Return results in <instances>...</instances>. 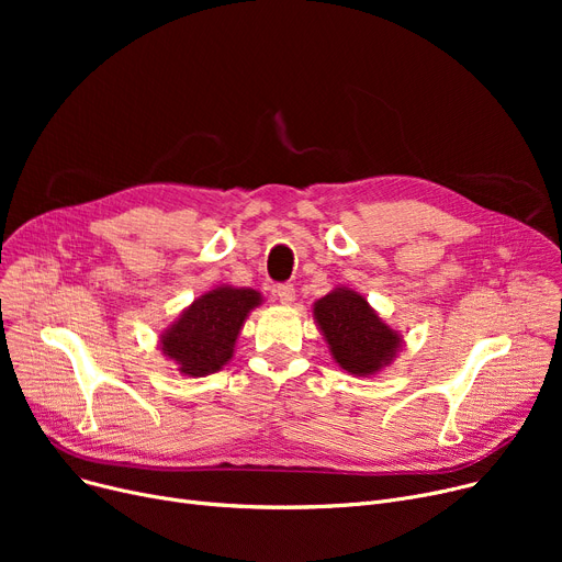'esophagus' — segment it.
I'll list each match as a JSON object with an SVG mask.
<instances>
[{
    "label": "esophagus",
    "mask_w": 562,
    "mask_h": 562,
    "mask_svg": "<svg viewBox=\"0 0 562 562\" xmlns=\"http://www.w3.org/2000/svg\"><path fill=\"white\" fill-rule=\"evenodd\" d=\"M273 296H276V299H278L280 303L289 305V303H293V301H296V286H293V284H289V282L276 284V286H273Z\"/></svg>",
    "instance_id": "1"
}]
</instances>
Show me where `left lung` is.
<instances>
[{"label": "left lung", "mask_w": 562, "mask_h": 562, "mask_svg": "<svg viewBox=\"0 0 562 562\" xmlns=\"http://www.w3.org/2000/svg\"><path fill=\"white\" fill-rule=\"evenodd\" d=\"M314 316L341 369L369 375L387 364L401 337L378 318L367 299L350 289H337L314 305Z\"/></svg>", "instance_id": "obj_1"}]
</instances>
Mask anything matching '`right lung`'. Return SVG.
Segmentation results:
<instances>
[{
    "label": "right lung",
    "mask_w": 562,
    "mask_h": 562,
    "mask_svg": "<svg viewBox=\"0 0 562 562\" xmlns=\"http://www.w3.org/2000/svg\"><path fill=\"white\" fill-rule=\"evenodd\" d=\"M259 301L252 289L218 286L204 293L161 337L164 352L187 375L216 373L232 358L244 321Z\"/></svg>",
    "instance_id": "1"
}]
</instances>
